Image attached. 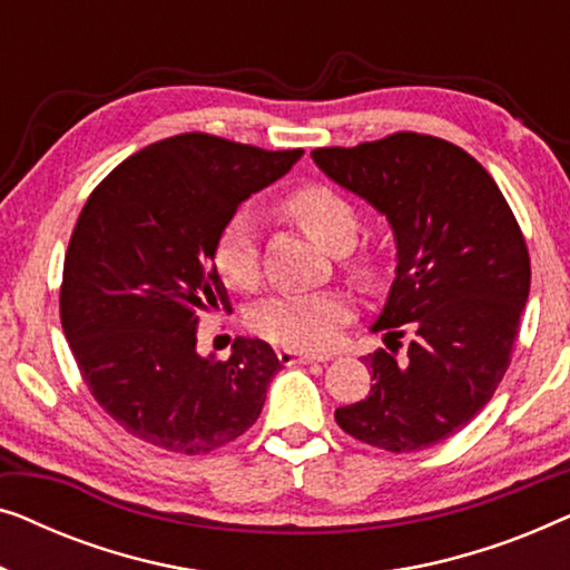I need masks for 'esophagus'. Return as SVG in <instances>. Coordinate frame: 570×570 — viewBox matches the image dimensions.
<instances>
[{"label":"esophagus","instance_id":"esophagus-1","mask_svg":"<svg viewBox=\"0 0 570 570\" xmlns=\"http://www.w3.org/2000/svg\"><path fill=\"white\" fill-rule=\"evenodd\" d=\"M277 357L283 365H298V363H326L330 355H314V353H298V350H277Z\"/></svg>","mask_w":570,"mask_h":570}]
</instances>
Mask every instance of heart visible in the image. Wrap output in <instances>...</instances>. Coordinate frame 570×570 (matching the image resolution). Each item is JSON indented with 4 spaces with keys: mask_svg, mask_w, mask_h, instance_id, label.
<instances>
[{
    "mask_svg": "<svg viewBox=\"0 0 570 570\" xmlns=\"http://www.w3.org/2000/svg\"><path fill=\"white\" fill-rule=\"evenodd\" d=\"M285 213L326 252L340 254L350 275L365 277L371 272L365 256H353L361 220L345 194L326 184H306L287 194ZM215 269L230 287L248 291L259 283V244H256L254 217L244 213L230 215L223 223L213 248ZM353 316V301L340 291L275 295L252 311V330L259 337L295 350L330 347Z\"/></svg>",
    "mask_w": 570,
    "mask_h": 570,
    "instance_id": "b5f03b06",
    "label": "heart"
}]
</instances>
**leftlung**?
Instances as JSON below:
<instances>
[{"label": "left lung", "instance_id": "left-lung-1", "mask_svg": "<svg viewBox=\"0 0 570 570\" xmlns=\"http://www.w3.org/2000/svg\"><path fill=\"white\" fill-rule=\"evenodd\" d=\"M311 158L334 184L386 215L396 277L365 355L371 392L334 412L368 446L410 454L470 423L511 363L529 298V252L509 202L485 168L446 139L396 131ZM411 332L409 355L396 362Z\"/></svg>", "mask_w": 570, "mask_h": 570}]
</instances>
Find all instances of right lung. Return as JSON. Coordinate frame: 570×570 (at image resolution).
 Returning a JSON list of instances; mask_svg holds the SVG:
<instances>
[{
    "label": "right lung",
    "instance_id": "1",
    "mask_svg": "<svg viewBox=\"0 0 570 570\" xmlns=\"http://www.w3.org/2000/svg\"><path fill=\"white\" fill-rule=\"evenodd\" d=\"M303 150L186 131L119 163L85 202L61 279V330L96 402L135 439L207 454L256 423L283 368L262 340L197 353L199 316L228 308L215 238Z\"/></svg>",
    "mask_w": 570,
    "mask_h": 570
}]
</instances>
